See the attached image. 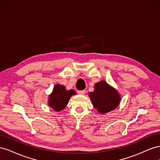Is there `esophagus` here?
I'll use <instances>...</instances> for the list:
<instances>
[{
    "label": "esophagus",
    "instance_id": "34e87169",
    "mask_svg": "<svg viewBox=\"0 0 160 160\" xmlns=\"http://www.w3.org/2000/svg\"><path fill=\"white\" fill-rule=\"evenodd\" d=\"M77 93H78L79 95H84L85 93V90L78 91H77Z\"/></svg>",
    "mask_w": 160,
    "mask_h": 160
}]
</instances>
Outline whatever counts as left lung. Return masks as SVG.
<instances>
[{
  "instance_id": "1",
  "label": "left lung",
  "mask_w": 160,
  "mask_h": 160,
  "mask_svg": "<svg viewBox=\"0 0 160 160\" xmlns=\"http://www.w3.org/2000/svg\"><path fill=\"white\" fill-rule=\"evenodd\" d=\"M88 95L93 107L102 115L115 109L121 101L119 92L105 81L95 83L94 91Z\"/></svg>"
}]
</instances>
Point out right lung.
Wrapping results in <instances>:
<instances>
[{"instance_id": "right-lung-1", "label": "right lung", "mask_w": 160, "mask_h": 160, "mask_svg": "<svg viewBox=\"0 0 160 160\" xmlns=\"http://www.w3.org/2000/svg\"><path fill=\"white\" fill-rule=\"evenodd\" d=\"M74 95H76L75 91L67 90L64 85L56 84L49 95L48 105L55 111H60L65 108L69 99Z\"/></svg>"}]
</instances>
